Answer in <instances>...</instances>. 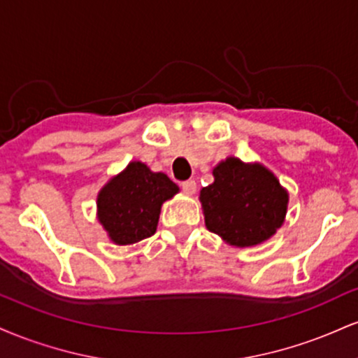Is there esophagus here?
<instances>
[{
  "instance_id": "1",
  "label": "esophagus",
  "mask_w": 358,
  "mask_h": 358,
  "mask_svg": "<svg viewBox=\"0 0 358 358\" xmlns=\"http://www.w3.org/2000/svg\"><path fill=\"white\" fill-rule=\"evenodd\" d=\"M182 190L188 195H193L196 192V183L195 180H187V182H182Z\"/></svg>"
}]
</instances>
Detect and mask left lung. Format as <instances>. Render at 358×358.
<instances>
[{
    "label": "left lung",
    "instance_id": "obj_1",
    "mask_svg": "<svg viewBox=\"0 0 358 358\" xmlns=\"http://www.w3.org/2000/svg\"><path fill=\"white\" fill-rule=\"evenodd\" d=\"M213 178L200 192L208 231L227 244L250 248L281 227L287 193L269 170L227 158L213 168Z\"/></svg>",
    "mask_w": 358,
    "mask_h": 358
}]
</instances>
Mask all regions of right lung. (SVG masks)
Instances as JSON below:
<instances>
[{
	"instance_id": "right-lung-1",
	"label": "right lung",
	"mask_w": 358,
	"mask_h": 358,
	"mask_svg": "<svg viewBox=\"0 0 358 358\" xmlns=\"http://www.w3.org/2000/svg\"><path fill=\"white\" fill-rule=\"evenodd\" d=\"M175 193L178 187L165 173L133 162L101 190L99 220L116 244H134L156 232L162 203Z\"/></svg>"
}]
</instances>
